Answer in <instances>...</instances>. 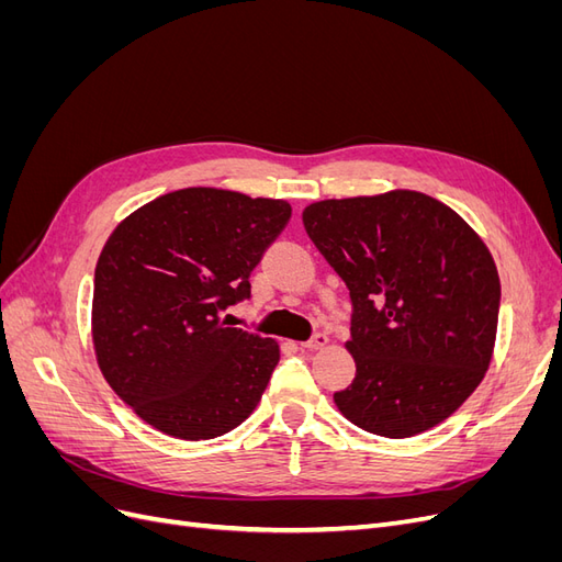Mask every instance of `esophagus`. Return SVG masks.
<instances>
[{
	"instance_id": "esophagus-1",
	"label": "esophagus",
	"mask_w": 562,
	"mask_h": 562,
	"mask_svg": "<svg viewBox=\"0 0 562 562\" xmlns=\"http://www.w3.org/2000/svg\"><path fill=\"white\" fill-rule=\"evenodd\" d=\"M326 345H328V335L326 333H316L314 337L307 339V342H302L304 349H321V347H326Z\"/></svg>"
}]
</instances>
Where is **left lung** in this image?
<instances>
[{
	"label": "left lung",
	"mask_w": 562,
	"mask_h": 562,
	"mask_svg": "<svg viewBox=\"0 0 562 562\" xmlns=\"http://www.w3.org/2000/svg\"><path fill=\"white\" fill-rule=\"evenodd\" d=\"M302 220L351 297L356 378L335 394L339 413L386 438L448 419L485 378L497 337L502 288L481 236L411 190L316 201Z\"/></svg>",
	"instance_id": "1"
}]
</instances>
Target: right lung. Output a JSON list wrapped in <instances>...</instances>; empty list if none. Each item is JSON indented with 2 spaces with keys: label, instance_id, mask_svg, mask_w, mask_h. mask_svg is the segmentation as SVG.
Here are the masks:
<instances>
[{
  "label": "right lung",
  "instance_id": "1",
  "mask_svg": "<svg viewBox=\"0 0 562 562\" xmlns=\"http://www.w3.org/2000/svg\"><path fill=\"white\" fill-rule=\"evenodd\" d=\"M291 203L187 187L119 223L95 265L93 347L116 396L184 440L232 431L260 403L279 345L223 314L250 297V271Z\"/></svg>",
  "mask_w": 562,
  "mask_h": 562
}]
</instances>
